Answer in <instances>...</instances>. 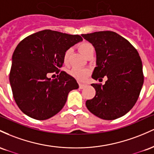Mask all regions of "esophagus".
<instances>
[{"instance_id": "obj_1", "label": "esophagus", "mask_w": 154, "mask_h": 154, "mask_svg": "<svg viewBox=\"0 0 154 154\" xmlns=\"http://www.w3.org/2000/svg\"><path fill=\"white\" fill-rule=\"evenodd\" d=\"M86 86V84H79V88L80 89H84V87Z\"/></svg>"}]
</instances>
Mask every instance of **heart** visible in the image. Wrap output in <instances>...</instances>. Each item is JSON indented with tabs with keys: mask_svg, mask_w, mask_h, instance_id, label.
I'll return each mask as SVG.
<instances>
[{
	"mask_svg": "<svg viewBox=\"0 0 154 154\" xmlns=\"http://www.w3.org/2000/svg\"><path fill=\"white\" fill-rule=\"evenodd\" d=\"M79 49L80 52L85 56L86 57L89 54L94 53V46L88 42H83L79 46ZM71 52V49H68L65 51L63 54V62L65 65L68 64L69 60H70V55ZM70 75L76 79L77 80L81 81V82H84L85 81L88 77L90 75V70L88 68H72L71 70L69 71Z\"/></svg>",
	"mask_w": 154,
	"mask_h": 154,
	"instance_id": "b5f03b06",
	"label": "heart"
}]
</instances>
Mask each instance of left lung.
<instances>
[{
  "instance_id": "8db88e82",
  "label": "left lung",
  "mask_w": 154,
  "mask_h": 154,
  "mask_svg": "<svg viewBox=\"0 0 154 154\" xmlns=\"http://www.w3.org/2000/svg\"><path fill=\"white\" fill-rule=\"evenodd\" d=\"M82 35L96 51L97 67L92 79H108L104 85L91 84L96 94L86 100V108L102 119L120 118L133 108L142 89L144 76L139 54L127 39L113 31Z\"/></svg>"
}]
</instances>
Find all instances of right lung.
I'll return each mask as SVG.
<instances>
[{
  "instance_id": "1",
  "label": "right lung",
  "mask_w": 154,
  "mask_h": 154,
  "mask_svg": "<svg viewBox=\"0 0 154 154\" xmlns=\"http://www.w3.org/2000/svg\"><path fill=\"white\" fill-rule=\"evenodd\" d=\"M82 40L79 35L44 30L17 45L12 55L9 82L15 102L25 114L46 120L62 110L68 93L77 89L79 84L59 68L64 63L65 51ZM54 72L59 77L51 80L48 75Z\"/></svg>"
}]
</instances>
